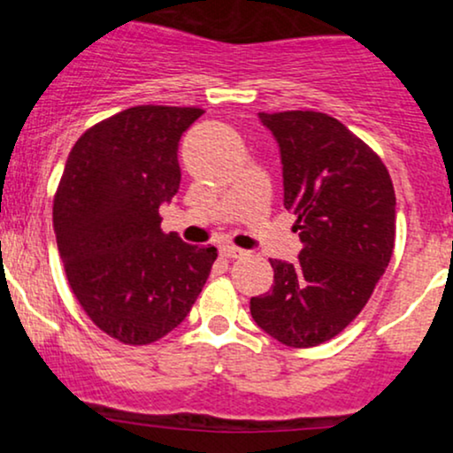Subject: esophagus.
Returning <instances> with one entry per match:
<instances>
[{
	"mask_svg": "<svg viewBox=\"0 0 453 453\" xmlns=\"http://www.w3.org/2000/svg\"><path fill=\"white\" fill-rule=\"evenodd\" d=\"M219 251H221V256H223V257H227V259H236V257L247 256V251H242V249L232 247V244H223V247L219 249Z\"/></svg>",
	"mask_w": 453,
	"mask_h": 453,
	"instance_id": "esophagus-1",
	"label": "esophagus"
}]
</instances>
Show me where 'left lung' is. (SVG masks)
<instances>
[{
  "mask_svg": "<svg viewBox=\"0 0 453 453\" xmlns=\"http://www.w3.org/2000/svg\"><path fill=\"white\" fill-rule=\"evenodd\" d=\"M279 144L283 204L298 217L303 251L270 259L274 285L251 298L256 324L289 347L334 339L386 273L396 196L383 161L339 119L313 111L259 112Z\"/></svg>",
  "mask_w": 453,
  "mask_h": 453,
  "instance_id": "1",
  "label": "left lung"
}]
</instances>
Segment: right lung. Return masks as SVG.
<instances>
[{"instance_id":"right-lung-1","label":"right lung","mask_w":453,"mask_h":453,"mask_svg":"<svg viewBox=\"0 0 453 453\" xmlns=\"http://www.w3.org/2000/svg\"><path fill=\"white\" fill-rule=\"evenodd\" d=\"M200 108L134 106L87 129L70 150L53 223L72 292L100 330L149 345L174 330L209 279L215 247L159 227L180 187V136Z\"/></svg>"}]
</instances>
